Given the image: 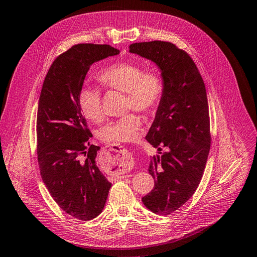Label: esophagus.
<instances>
[{
  "mask_svg": "<svg viewBox=\"0 0 257 257\" xmlns=\"http://www.w3.org/2000/svg\"><path fill=\"white\" fill-rule=\"evenodd\" d=\"M107 151H108V152H107L108 157H115V153L110 152V151H113V149L109 148ZM118 155H119V154H118ZM120 156H121V163L119 164V165L113 167V170H114L113 173L115 175H118V177H119L120 179H123L124 177H126V175H124V174H126L127 170L130 168L131 164H133L134 157H133V154L129 153L127 150H123Z\"/></svg>",
  "mask_w": 257,
  "mask_h": 257,
  "instance_id": "esophagus-1",
  "label": "esophagus"
}]
</instances>
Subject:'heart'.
<instances>
[{
  "mask_svg": "<svg viewBox=\"0 0 257 257\" xmlns=\"http://www.w3.org/2000/svg\"><path fill=\"white\" fill-rule=\"evenodd\" d=\"M97 80L105 88L127 92V107L142 113H153L163 96L164 84L155 70H144L140 64L118 62L104 68L97 75ZM79 106L83 115L95 122L104 118L102 91L95 87H83L78 96ZM142 126L141 118L137 114H128L108 121L101 128V140L120 144L137 139Z\"/></svg>",
  "mask_w": 257,
  "mask_h": 257,
  "instance_id": "heart-1",
  "label": "heart"
}]
</instances>
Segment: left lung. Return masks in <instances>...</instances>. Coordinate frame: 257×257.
<instances>
[{
	"label": "left lung",
	"mask_w": 257,
	"mask_h": 257,
	"mask_svg": "<svg viewBox=\"0 0 257 257\" xmlns=\"http://www.w3.org/2000/svg\"><path fill=\"white\" fill-rule=\"evenodd\" d=\"M129 51L162 70L163 96L146 139L167 152L151 160L155 185L142 202L151 212L169 215L194 194L205 169L212 140L205 84L191 56L174 43H133Z\"/></svg>",
	"instance_id": "8db88e82"
}]
</instances>
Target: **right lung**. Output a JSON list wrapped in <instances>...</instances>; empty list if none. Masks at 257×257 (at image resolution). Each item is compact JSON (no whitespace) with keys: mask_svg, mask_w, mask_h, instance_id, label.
<instances>
[{"mask_svg":"<svg viewBox=\"0 0 257 257\" xmlns=\"http://www.w3.org/2000/svg\"><path fill=\"white\" fill-rule=\"evenodd\" d=\"M119 54L108 44H77L56 57L45 76L37 114V154L44 185L57 205L87 221L101 214L111 183L96 166L100 147L79 106L90 66Z\"/></svg>","mask_w":257,"mask_h":257,"instance_id":"1","label":"right lung"}]
</instances>
